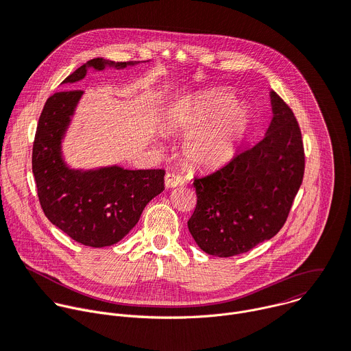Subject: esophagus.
<instances>
[{
	"mask_svg": "<svg viewBox=\"0 0 351 351\" xmlns=\"http://www.w3.org/2000/svg\"><path fill=\"white\" fill-rule=\"evenodd\" d=\"M183 183V178L176 175V173H172V172H168L165 175V186L168 189H172V187H176V186H180Z\"/></svg>",
	"mask_w": 351,
	"mask_h": 351,
	"instance_id": "34e87169",
	"label": "esophagus"
}]
</instances>
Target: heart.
<instances>
[{"label":"heart","instance_id":"1","mask_svg":"<svg viewBox=\"0 0 351 351\" xmlns=\"http://www.w3.org/2000/svg\"><path fill=\"white\" fill-rule=\"evenodd\" d=\"M172 125L194 130L184 145L187 160L198 167H213L225 161L241 140L248 125L247 111L232 104V97L221 90H211L178 111Z\"/></svg>","mask_w":351,"mask_h":351}]
</instances>
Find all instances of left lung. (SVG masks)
<instances>
[{
  "instance_id": "1",
  "label": "left lung",
  "mask_w": 351,
  "mask_h": 351,
  "mask_svg": "<svg viewBox=\"0 0 351 351\" xmlns=\"http://www.w3.org/2000/svg\"><path fill=\"white\" fill-rule=\"evenodd\" d=\"M274 118L265 137L226 164L195 176L197 204L189 230L207 254L232 257L272 239L302 186L306 156L291 108L271 93Z\"/></svg>"
}]
</instances>
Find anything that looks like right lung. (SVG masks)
Returning a JSON list of instances; mask_svg holds the SVG:
<instances>
[{
  "mask_svg": "<svg viewBox=\"0 0 351 351\" xmlns=\"http://www.w3.org/2000/svg\"><path fill=\"white\" fill-rule=\"evenodd\" d=\"M133 64L94 58L64 83L83 79L88 68L121 69ZM82 94V90H64L48 97L33 141L32 171L49 222L77 243L107 247L122 240L138 222L144 207L164 190L165 171L110 167L83 172L68 168L61 157V140Z\"/></svg>",
  "mask_w": 351,
  "mask_h": 351,
  "instance_id": "right-lung-1",
  "label": "right lung"
}]
</instances>
